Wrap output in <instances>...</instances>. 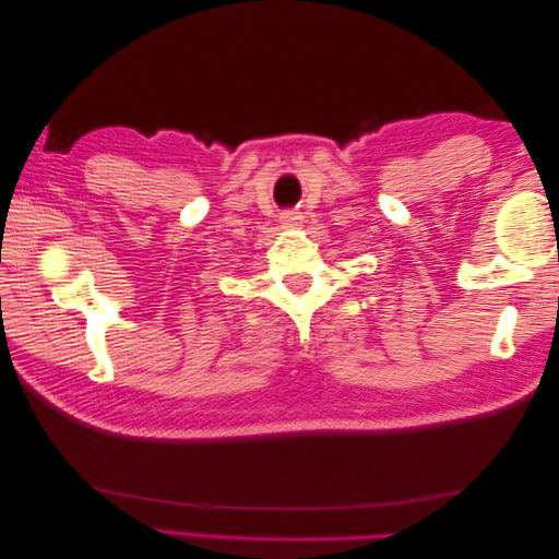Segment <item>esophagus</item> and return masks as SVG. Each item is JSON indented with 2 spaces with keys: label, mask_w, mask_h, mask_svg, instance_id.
I'll return each mask as SVG.
<instances>
[{
  "label": "esophagus",
  "mask_w": 559,
  "mask_h": 559,
  "mask_svg": "<svg viewBox=\"0 0 559 559\" xmlns=\"http://www.w3.org/2000/svg\"><path fill=\"white\" fill-rule=\"evenodd\" d=\"M282 224H284V226H296V224H300V214H298V212H284V214H282Z\"/></svg>",
  "instance_id": "1"
}]
</instances>
